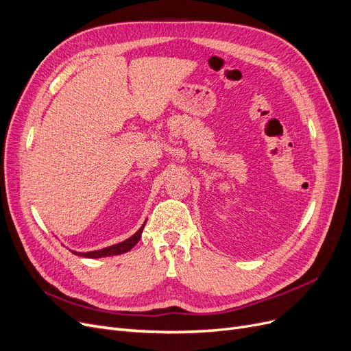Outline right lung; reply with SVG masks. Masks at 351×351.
Instances as JSON below:
<instances>
[{"mask_svg": "<svg viewBox=\"0 0 351 351\" xmlns=\"http://www.w3.org/2000/svg\"><path fill=\"white\" fill-rule=\"evenodd\" d=\"M145 223H147V221H144L143 226L139 228V230H138L135 234H132V236L130 237V239L123 241V242H121V243L112 245V246H109V247H104V249H99V250L86 252V254H80V252H73V254L77 255V256H83V258H105V256H114V255L125 254V252L131 250V249L138 243V241L141 239V234H143Z\"/></svg>", "mask_w": 351, "mask_h": 351, "instance_id": "right-lung-1", "label": "right lung"}]
</instances>
